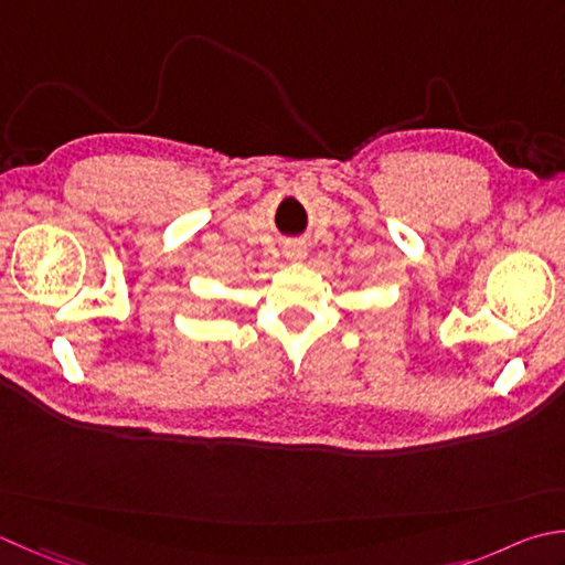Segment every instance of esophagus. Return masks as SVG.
I'll return each instance as SVG.
<instances>
[{
    "mask_svg": "<svg viewBox=\"0 0 565 565\" xmlns=\"http://www.w3.org/2000/svg\"><path fill=\"white\" fill-rule=\"evenodd\" d=\"M306 254H308V249H306L303 242L294 239V242H286V245H284V257H286V259L301 262V259L306 257Z\"/></svg>",
    "mask_w": 565,
    "mask_h": 565,
    "instance_id": "obj_1",
    "label": "esophagus"
}]
</instances>
